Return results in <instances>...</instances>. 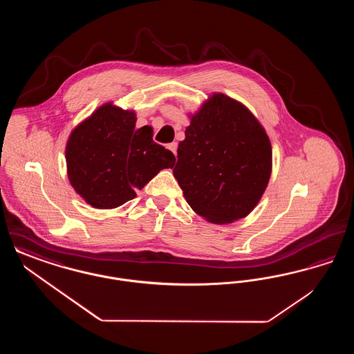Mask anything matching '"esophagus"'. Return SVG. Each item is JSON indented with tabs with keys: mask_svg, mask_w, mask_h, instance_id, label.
<instances>
[{
	"mask_svg": "<svg viewBox=\"0 0 354 354\" xmlns=\"http://www.w3.org/2000/svg\"><path fill=\"white\" fill-rule=\"evenodd\" d=\"M169 149L171 151L174 152L175 155H176V149H178V143L176 142H172V143H169Z\"/></svg>",
	"mask_w": 354,
	"mask_h": 354,
	"instance_id": "34e87169",
	"label": "esophagus"
}]
</instances>
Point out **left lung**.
I'll return each mask as SVG.
<instances>
[{"instance_id": "8db88e82", "label": "left lung", "mask_w": 354, "mask_h": 354, "mask_svg": "<svg viewBox=\"0 0 354 354\" xmlns=\"http://www.w3.org/2000/svg\"><path fill=\"white\" fill-rule=\"evenodd\" d=\"M272 172V146L241 102L214 93L189 114L174 169L185 201L207 221L245 218L260 202Z\"/></svg>"}]
</instances>
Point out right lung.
Returning a JSON list of instances; mask_svg holds the SVG:
<instances>
[{
  "mask_svg": "<svg viewBox=\"0 0 354 354\" xmlns=\"http://www.w3.org/2000/svg\"><path fill=\"white\" fill-rule=\"evenodd\" d=\"M135 123L134 110L107 102L68 136V180L91 207L117 208L134 199L160 169L175 166L174 153L152 140L151 126L136 130Z\"/></svg>",
  "mask_w": 354,
  "mask_h": 354,
  "instance_id": "obj_1",
  "label": "right lung"
}]
</instances>
